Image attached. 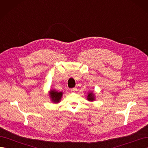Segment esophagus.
Masks as SVG:
<instances>
[{
    "instance_id": "obj_1",
    "label": "esophagus",
    "mask_w": 148,
    "mask_h": 148,
    "mask_svg": "<svg viewBox=\"0 0 148 148\" xmlns=\"http://www.w3.org/2000/svg\"><path fill=\"white\" fill-rule=\"evenodd\" d=\"M70 91H71V92H75V91H77V88H71V89H70Z\"/></svg>"
}]
</instances>
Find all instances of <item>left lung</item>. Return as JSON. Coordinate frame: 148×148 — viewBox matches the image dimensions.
<instances>
[{
	"label": "left lung",
	"mask_w": 148,
	"mask_h": 148,
	"mask_svg": "<svg viewBox=\"0 0 148 148\" xmlns=\"http://www.w3.org/2000/svg\"><path fill=\"white\" fill-rule=\"evenodd\" d=\"M86 99L88 101H95V94L94 93V91L88 92Z\"/></svg>",
	"instance_id": "1"
}]
</instances>
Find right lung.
Returning a JSON list of instances; mask_svg holds the SVG:
<instances>
[{"mask_svg":"<svg viewBox=\"0 0 148 148\" xmlns=\"http://www.w3.org/2000/svg\"><path fill=\"white\" fill-rule=\"evenodd\" d=\"M49 96L52 102L57 104V103H59L62 99V96H63V92H59L58 91H56L55 89H51L49 92Z\"/></svg>","mask_w":148,"mask_h":148,"instance_id":"obj_1","label":"right lung"}]
</instances>
